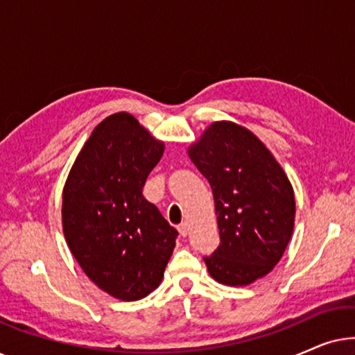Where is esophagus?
Instances as JSON below:
<instances>
[{
    "mask_svg": "<svg viewBox=\"0 0 355 355\" xmlns=\"http://www.w3.org/2000/svg\"><path fill=\"white\" fill-rule=\"evenodd\" d=\"M178 230H179V234H181L182 237H186V236H187V232H189V225H187V221H182L181 225L178 226Z\"/></svg>",
    "mask_w": 355,
    "mask_h": 355,
    "instance_id": "34e87169",
    "label": "esophagus"
}]
</instances>
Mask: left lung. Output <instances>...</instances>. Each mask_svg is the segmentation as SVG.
<instances>
[{
	"instance_id": "8db88e82",
	"label": "left lung",
	"mask_w": 355,
	"mask_h": 355,
	"mask_svg": "<svg viewBox=\"0 0 355 355\" xmlns=\"http://www.w3.org/2000/svg\"><path fill=\"white\" fill-rule=\"evenodd\" d=\"M215 198L220 247L205 257L226 286H249L278 265L294 231L295 200L284 169L254 132L216 121L187 148Z\"/></svg>"
}]
</instances>
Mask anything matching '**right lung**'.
<instances>
[{
	"label": "right lung",
	"instance_id": "right-lung-1",
	"mask_svg": "<svg viewBox=\"0 0 355 355\" xmlns=\"http://www.w3.org/2000/svg\"><path fill=\"white\" fill-rule=\"evenodd\" d=\"M164 152L132 114L92 130L62 189V231L77 263L101 291L125 302L162 283L178 231L142 189Z\"/></svg>",
	"mask_w": 355,
	"mask_h": 355
}]
</instances>
